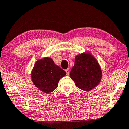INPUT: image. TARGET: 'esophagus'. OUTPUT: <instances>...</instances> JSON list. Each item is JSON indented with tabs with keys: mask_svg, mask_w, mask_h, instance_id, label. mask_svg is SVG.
<instances>
[{
	"mask_svg": "<svg viewBox=\"0 0 129 129\" xmlns=\"http://www.w3.org/2000/svg\"><path fill=\"white\" fill-rule=\"evenodd\" d=\"M65 71H66V74H67V75H69V74H70V70H69V69H66V70H65Z\"/></svg>",
	"mask_w": 129,
	"mask_h": 129,
	"instance_id": "obj_1",
	"label": "esophagus"
}]
</instances>
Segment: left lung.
I'll return each instance as SVG.
<instances>
[{
  "label": "left lung",
  "instance_id": "1",
  "mask_svg": "<svg viewBox=\"0 0 129 129\" xmlns=\"http://www.w3.org/2000/svg\"><path fill=\"white\" fill-rule=\"evenodd\" d=\"M102 71L96 60L90 54L76 56L75 64L70 71V78L77 87L89 91L100 83Z\"/></svg>",
  "mask_w": 129,
  "mask_h": 129
}]
</instances>
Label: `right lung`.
Wrapping results in <instances>:
<instances>
[{
	"label": "right lung",
	"instance_id": "1",
	"mask_svg": "<svg viewBox=\"0 0 129 129\" xmlns=\"http://www.w3.org/2000/svg\"><path fill=\"white\" fill-rule=\"evenodd\" d=\"M65 75L66 72L63 69L55 64L51 59L46 57L35 63L31 78L36 87L48 94L58 87L60 79Z\"/></svg>",
	"mask_w": 129,
	"mask_h": 129
}]
</instances>
